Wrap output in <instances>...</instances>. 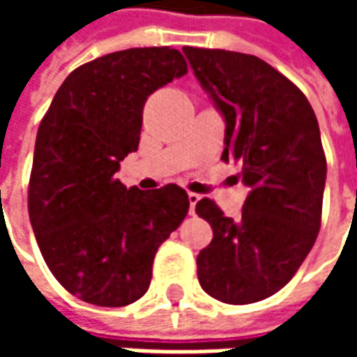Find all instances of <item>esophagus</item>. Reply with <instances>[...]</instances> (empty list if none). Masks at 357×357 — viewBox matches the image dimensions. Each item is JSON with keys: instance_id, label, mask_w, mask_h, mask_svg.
<instances>
[{"instance_id": "34e87169", "label": "esophagus", "mask_w": 357, "mask_h": 357, "mask_svg": "<svg viewBox=\"0 0 357 357\" xmlns=\"http://www.w3.org/2000/svg\"><path fill=\"white\" fill-rule=\"evenodd\" d=\"M189 214H195V206H197V202L201 201V195L197 193H189Z\"/></svg>"}]
</instances>
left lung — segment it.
<instances>
[{"instance_id": "8db88e82", "label": "left lung", "mask_w": 357, "mask_h": 357, "mask_svg": "<svg viewBox=\"0 0 357 357\" xmlns=\"http://www.w3.org/2000/svg\"><path fill=\"white\" fill-rule=\"evenodd\" d=\"M183 53L225 120L222 160L243 164L250 187L239 220L210 199L197 202L214 233L197 256L199 283L220 302L252 304L281 291L317 239L327 178L319 124L306 95L262 59Z\"/></svg>"}]
</instances>
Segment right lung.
Instances as JSON below:
<instances>
[{
    "label": "right lung",
    "instance_id": "obj_1",
    "mask_svg": "<svg viewBox=\"0 0 357 357\" xmlns=\"http://www.w3.org/2000/svg\"><path fill=\"white\" fill-rule=\"evenodd\" d=\"M187 74L178 50L133 47L78 66L45 112L28 214L51 273L84 302L128 306L147 292L158 247L189 210L176 183L141 191L114 174L137 151L147 97Z\"/></svg>",
    "mask_w": 357,
    "mask_h": 357
}]
</instances>
